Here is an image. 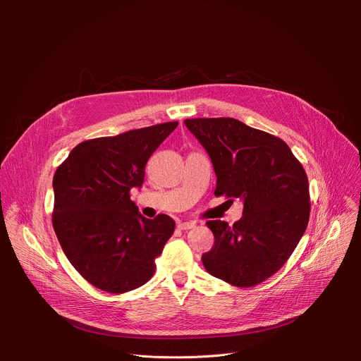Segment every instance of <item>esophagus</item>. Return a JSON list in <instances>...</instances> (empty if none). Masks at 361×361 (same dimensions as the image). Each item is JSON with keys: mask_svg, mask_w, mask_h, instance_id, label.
<instances>
[{"mask_svg": "<svg viewBox=\"0 0 361 361\" xmlns=\"http://www.w3.org/2000/svg\"><path fill=\"white\" fill-rule=\"evenodd\" d=\"M196 226V222H192V221H188V222H181V224H178V230H181V231H187V230H192V228H195Z\"/></svg>", "mask_w": 361, "mask_h": 361, "instance_id": "esophagus-1", "label": "esophagus"}]
</instances>
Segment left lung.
<instances>
[{
    "label": "left lung",
    "instance_id": "left-lung-1",
    "mask_svg": "<svg viewBox=\"0 0 361 361\" xmlns=\"http://www.w3.org/2000/svg\"><path fill=\"white\" fill-rule=\"evenodd\" d=\"M184 124L212 161L215 196L243 202V216L233 226L206 222L215 243L202 256L203 267L231 286H257L282 268L307 228L306 171L286 142L235 118H192Z\"/></svg>",
    "mask_w": 361,
    "mask_h": 361
}]
</instances>
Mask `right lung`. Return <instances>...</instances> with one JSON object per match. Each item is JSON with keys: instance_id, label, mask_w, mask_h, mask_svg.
I'll list each match as a JSON object with an SVG mask.
<instances>
[{"instance_id": "right-lung-1", "label": "right lung", "mask_w": 361, "mask_h": 361, "mask_svg": "<svg viewBox=\"0 0 361 361\" xmlns=\"http://www.w3.org/2000/svg\"><path fill=\"white\" fill-rule=\"evenodd\" d=\"M177 126L83 142L55 171L54 230L74 269L93 287L120 294L154 275L176 222L168 215L145 218L130 190L142 187L146 162Z\"/></svg>"}]
</instances>
